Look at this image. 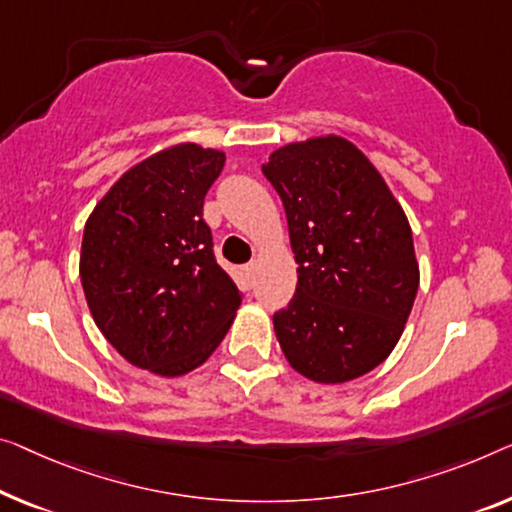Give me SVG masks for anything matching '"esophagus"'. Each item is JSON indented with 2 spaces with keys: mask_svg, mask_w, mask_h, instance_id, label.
I'll return each instance as SVG.
<instances>
[{
  "mask_svg": "<svg viewBox=\"0 0 512 512\" xmlns=\"http://www.w3.org/2000/svg\"><path fill=\"white\" fill-rule=\"evenodd\" d=\"M241 273L246 276L248 282H255V273H257V262H250L246 266H241Z\"/></svg>",
  "mask_w": 512,
  "mask_h": 512,
  "instance_id": "obj_1",
  "label": "esophagus"
}]
</instances>
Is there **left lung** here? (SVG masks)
<instances>
[{"mask_svg": "<svg viewBox=\"0 0 512 512\" xmlns=\"http://www.w3.org/2000/svg\"><path fill=\"white\" fill-rule=\"evenodd\" d=\"M262 172L299 264L296 294L273 315L282 354L319 384L361 377L398 345L418 292L407 216L345 137L287 144Z\"/></svg>", "mask_w": 512, "mask_h": 512, "instance_id": "1", "label": "left lung"}]
</instances>
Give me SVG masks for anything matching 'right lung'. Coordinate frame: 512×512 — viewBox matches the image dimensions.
I'll return each instance as SVG.
<instances>
[{
    "instance_id": "add662e5",
    "label": "right lung",
    "mask_w": 512,
    "mask_h": 512,
    "mask_svg": "<svg viewBox=\"0 0 512 512\" xmlns=\"http://www.w3.org/2000/svg\"><path fill=\"white\" fill-rule=\"evenodd\" d=\"M225 154L177 144L131 167L91 213L80 278L94 322L137 368L179 377L230 331L241 292L220 269L204 197Z\"/></svg>"
}]
</instances>
